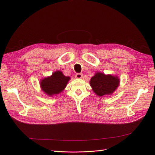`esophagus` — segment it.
<instances>
[{
    "instance_id": "obj_1",
    "label": "esophagus",
    "mask_w": 155,
    "mask_h": 155,
    "mask_svg": "<svg viewBox=\"0 0 155 155\" xmlns=\"http://www.w3.org/2000/svg\"><path fill=\"white\" fill-rule=\"evenodd\" d=\"M75 77L78 79H81L83 78V74L81 73H77L76 74V76H75Z\"/></svg>"
}]
</instances>
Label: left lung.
Segmentation results:
<instances>
[{
	"label": "left lung",
	"mask_w": 155,
	"mask_h": 155,
	"mask_svg": "<svg viewBox=\"0 0 155 155\" xmlns=\"http://www.w3.org/2000/svg\"><path fill=\"white\" fill-rule=\"evenodd\" d=\"M119 83L117 77L100 72L96 74L90 81L93 91L100 96L110 94L118 87Z\"/></svg>",
	"instance_id": "obj_1"
}]
</instances>
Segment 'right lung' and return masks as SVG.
Segmentation results:
<instances>
[{"instance_id":"right-lung-1","label":"right lung","mask_w":155,"mask_h":155,"mask_svg":"<svg viewBox=\"0 0 155 155\" xmlns=\"http://www.w3.org/2000/svg\"><path fill=\"white\" fill-rule=\"evenodd\" d=\"M70 78L64 76L60 71L55 72L50 77L46 78L41 81V87L46 94L52 96L61 93L66 87Z\"/></svg>"}]
</instances>
